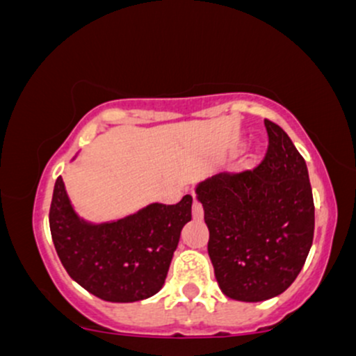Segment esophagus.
Segmentation results:
<instances>
[{
    "label": "esophagus",
    "mask_w": 356,
    "mask_h": 356,
    "mask_svg": "<svg viewBox=\"0 0 356 356\" xmlns=\"http://www.w3.org/2000/svg\"><path fill=\"white\" fill-rule=\"evenodd\" d=\"M192 216H194V219L201 220L204 218V209H202V204L197 201V199H194V206H192Z\"/></svg>",
    "instance_id": "obj_1"
}]
</instances>
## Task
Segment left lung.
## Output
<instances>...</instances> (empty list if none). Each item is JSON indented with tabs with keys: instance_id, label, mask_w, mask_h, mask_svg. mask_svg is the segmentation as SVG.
<instances>
[{
	"instance_id": "8db88e82",
	"label": "left lung",
	"mask_w": 356,
	"mask_h": 356,
	"mask_svg": "<svg viewBox=\"0 0 356 356\" xmlns=\"http://www.w3.org/2000/svg\"><path fill=\"white\" fill-rule=\"evenodd\" d=\"M264 125L268 152L254 169L220 172L195 186L220 291L246 303L271 300L293 284L314 234L305 159L280 125Z\"/></svg>"
}]
</instances>
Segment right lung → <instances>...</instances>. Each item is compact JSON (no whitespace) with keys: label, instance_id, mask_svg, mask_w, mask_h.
I'll return each instance as SVG.
<instances>
[{"label":"right lung","instance_id":"1","mask_svg":"<svg viewBox=\"0 0 356 356\" xmlns=\"http://www.w3.org/2000/svg\"><path fill=\"white\" fill-rule=\"evenodd\" d=\"M191 219L192 195H184L175 206L154 202L122 219L90 222L75 211L61 177L50 207L51 238L63 268L81 288L110 303H134L161 291Z\"/></svg>","mask_w":356,"mask_h":356}]
</instances>
